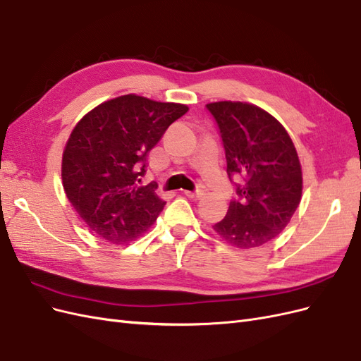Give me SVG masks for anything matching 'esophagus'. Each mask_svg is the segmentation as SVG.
Instances as JSON below:
<instances>
[{"label": "esophagus", "instance_id": "obj_1", "mask_svg": "<svg viewBox=\"0 0 361 361\" xmlns=\"http://www.w3.org/2000/svg\"><path fill=\"white\" fill-rule=\"evenodd\" d=\"M183 194L190 199H200L203 195V190H195V191H183Z\"/></svg>", "mask_w": 361, "mask_h": 361}]
</instances>
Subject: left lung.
Masks as SVG:
<instances>
[{"mask_svg": "<svg viewBox=\"0 0 361 361\" xmlns=\"http://www.w3.org/2000/svg\"><path fill=\"white\" fill-rule=\"evenodd\" d=\"M214 117L226 152L235 197L214 231L228 244L253 248L272 241L297 211L302 174L297 150L277 120L256 105L214 102Z\"/></svg>", "mask_w": 361, "mask_h": 361, "instance_id": "obj_1", "label": "left lung"}]
</instances>
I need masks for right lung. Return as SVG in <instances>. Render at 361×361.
Segmentation results:
<instances>
[{"label": "right lung", "mask_w": 361, "mask_h": 361, "mask_svg": "<svg viewBox=\"0 0 361 361\" xmlns=\"http://www.w3.org/2000/svg\"><path fill=\"white\" fill-rule=\"evenodd\" d=\"M187 105L137 94L116 97L85 114L63 152V187L75 211L96 235L113 244L133 241L154 224L166 202L145 176L149 152Z\"/></svg>", "instance_id": "1"}]
</instances>
